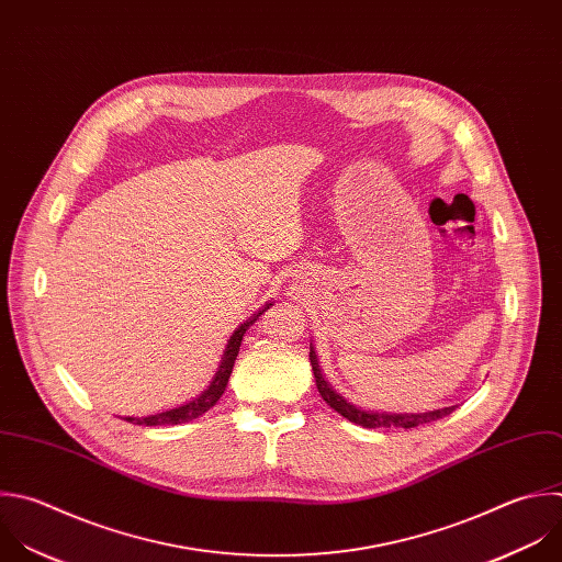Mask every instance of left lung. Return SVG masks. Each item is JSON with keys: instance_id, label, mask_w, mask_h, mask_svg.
Returning <instances> with one entry per match:
<instances>
[{"instance_id": "obj_1", "label": "left lung", "mask_w": 562, "mask_h": 562, "mask_svg": "<svg viewBox=\"0 0 562 562\" xmlns=\"http://www.w3.org/2000/svg\"><path fill=\"white\" fill-rule=\"evenodd\" d=\"M308 359H311V366H313V375H315V384H317V391L322 395V400L335 411L339 413L341 417H346L348 422L361 426V428H417V426H424V424H430V422H437L446 415H450L454 411V406L450 408H441V411H432V413H419V415H400V413H375V411H361L357 408L355 404H350L348 400H344L324 378V372L319 368V361H317V355H315V348L311 344V352H308Z\"/></svg>"}]
</instances>
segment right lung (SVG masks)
Instances as JSON below:
<instances>
[{
	"instance_id": "right-lung-1",
	"label": "right lung",
	"mask_w": 562,
	"mask_h": 562,
	"mask_svg": "<svg viewBox=\"0 0 562 562\" xmlns=\"http://www.w3.org/2000/svg\"><path fill=\"white\" fill-rule=\"evenodd\" d=\"M271 304H267L262 311H258L254 317H249L245 324H240L234 335L229 337L227 341V348L223 352V359H221V366L216 370V375L212 380V384L207 386L205 393H201V397L192 400L190 404H182L178 408H171V411H165V413H156V415H147V417H123L125 422L134 424V426H176V424H184V422H192L201 415H205L212 406H216V402L223 397L225 389H227V382L232 378V370H234V363H236V357H238V350H240V344H243V335L247 333V328L269 308Z\"/></svg>"
}]
</instances>
